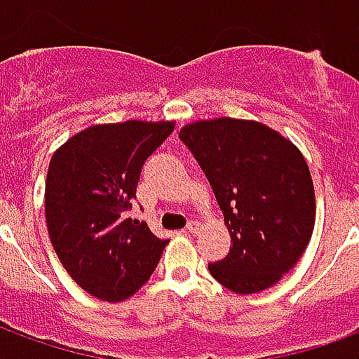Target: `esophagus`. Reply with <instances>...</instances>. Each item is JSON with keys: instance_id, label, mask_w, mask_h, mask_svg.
Returning a JSON list of instances; mask_svg holds the SVG:
<instances>
[{"instance_id": "obj_1", "label": "esophagus", "mask_w": 359, "mask_h": 359, "mask_svg": "<svg viewBox=\"0 0 359 359\" xmlns=\"http://www.w3.org/2000/svg\"><path fill=\"white\" fill-rule=\"evenodd\" d=\"M198 231V225H196L194 221H190L187 226H184V233H196Z\"/></svg>"}]
</instances>
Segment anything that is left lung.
<instances>
[{"mask_svg": "<svg viewBox=\"0 0 359 359\" xmlns=\"http://www.w3.org/2000/svg\"><path fill=\"white\" fill-rule=\"evenodd\" d=\"M179 138L203 175L231 233V250L210 264L236 294L262 292L298 264L316 223V192L300 149L256 121L221 117L182 126Z\"/></svg>", "mask_w": 359, "mask_h": 359, "instance_id": "left-lung-1", "label": "left lung"}]
</instances>
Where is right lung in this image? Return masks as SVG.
Returning <instances> with one entry per match:
<instances>
[{
	"label": "right lung",
	"mask_w": 359,
	"mask_h": 359,
	"mask_svg": "<svg viewBox=\"0 0 359 359\" xmlns=\"http://www.w3.org/2000/svg\"><path fill=\"white\" fill-rule=\"evenodd\" d=\"M172 123L125 121L74 134L53 154L46 180V223L67 273L105 302L133 296L156 271L169 241L126 217L144 161Z\"/></svg>",
	"instance_id": "1"
}]
</instances>
